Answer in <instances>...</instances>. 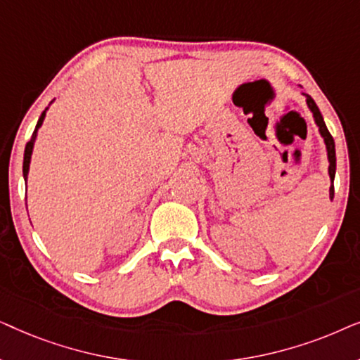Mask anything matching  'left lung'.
I'll return each mask as SVG.
<instances>
[{
	"instance_id": "left-lung-1",
	"label": "left lung",
	"mask_w": 360,
	"mask_h": 360,
	"mask_svg": "<svg viewBox=\"0 0 360 360\" xmlns=\"http://www.w3.org/2000/svg\"><path fill=\"white\" fill-rule=\"evenodd\" d=\"M304 95V93H303ZM307 96V105L309 110H311L313 112V117H314V122H316L318 127H319V134L323 136L324 139V144H326V150H328V160H329V179H331V186H329V198H334V175H336V147H334V139L333 136L329 134L328 127L326 124H324V120L321 116V112H319V108L316 106V103H314V100L309 95H304Z\"/></svg>"
}]
</instances>
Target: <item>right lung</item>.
Returning <instances> with one entry per match:
<instances>
[{
  "mask_svg": "<svg viewBox=\"0 0 360 360\" xmlns=\"http://www.w3.org/2000/svg\"><path fill=\"white\" fill-rule=\"evenodd\" d=\"M46 111H47V108H46ZM46 111H42V115H41V117H39V121H37V124H36V129H34V132H32L31 141L27 142L26 149H24V162H22V175H24V180H27L29 164H31V155H32V149H34V141H36V136H37L39 127L42 126L44 117H46Z\"/></svg>",
  "mask_w": 360,
  "mask_h": 360,
  "instance_id": "1",
  "label": "right lung"
}]
</instances>
